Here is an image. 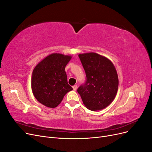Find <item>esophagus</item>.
<instances>
[{
  "instance_id": "1",
  "label": "esophagus",
  "mask_w": 152,
  "mask_h": 152,
  "mask_svg": "<svg viewBox=\"0 0 152 152\" xmlns=\"http://www.w3.org/2000/svg\"><path fill=\"white\" fill-rule=\"evenodd\" d=\"M73 89L74 90V91H76L77 90V85H74V86H73Z\"/></svg>"
}]
</instances>
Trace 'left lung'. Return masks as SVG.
I'll use <instances>...</instances> for the list:
<instances>
[{"mask_svg": "<svg viewBox=\"0 0 152 152\" xmlns=\"http://www.w3.org/2000/svg\"><path fill=\"white\" fill-rule=\"evenodd\" d=\"M80 60L86 79L77 89L86 107L96 111L106 108L117 94L118 79L113 63L94 53L80 54Z\"/></svg>", "mask_w": 152, "mask_h": 152, "instance_id": "obj_1", "label": "left lung"}]
</instances>
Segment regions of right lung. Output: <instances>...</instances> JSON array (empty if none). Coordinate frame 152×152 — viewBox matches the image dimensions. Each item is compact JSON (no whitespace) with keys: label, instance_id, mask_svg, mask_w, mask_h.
Listing matches in <instances>:
<instances>
[{"label":"right lung","instance_id":"1","mask_svg":"<svg viewBox=\"0 0 152 152\" xmlns=\"http://www.w3.org/2000/svg\"><path fill=\"white\" fill-rule=\"evenodd\" d=\"M71 56L54 53L37 65L32 73L31 89L39 102L49 108H55L64 96L73 89L68 84L66 65Z\"/></svg>","mask_w":152,"mask_h":152}]
</instances>
